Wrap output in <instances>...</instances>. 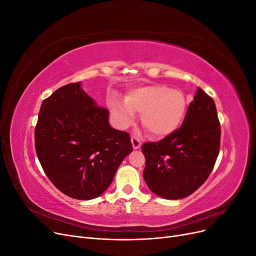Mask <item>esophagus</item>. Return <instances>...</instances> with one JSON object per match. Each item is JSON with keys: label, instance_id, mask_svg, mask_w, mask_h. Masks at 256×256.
<instances>
[{"label": "esophagus", "instance_id": "34e87169", "mask_svg": "<svg viewBox=\"0 0 256 256\" xmlns=\"http://www.w3.org/2000/svg\"><path fill=\"white\" fill-rule=\"evenodd\" d=\"M131 143H132L134 150H138L141 147V141L136 136H131Z\"/></svg>", "mask_w": 256, "mask_h": 256}]
</instances>
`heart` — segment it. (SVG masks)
<instances>
[{
  "label": "heart",
  "instance_id": "obj_1",
  "mask_svg": "<svg viewBox=\"0 0 256 256\" xmlns=\"http://www.w3.org/2000/svg\"><path fill=\"white\" fill-rule=\"evenodd\" d=\"M110 108L118 127L127 128L132 124L136 112H141V120L147 131L162 138L174 132L180 125L187 102L180 90L152 84L130 90L126 102H112Z\"/></svg>",
  "mask_w": 256,
  "mask_h": 256
}]
</instances>
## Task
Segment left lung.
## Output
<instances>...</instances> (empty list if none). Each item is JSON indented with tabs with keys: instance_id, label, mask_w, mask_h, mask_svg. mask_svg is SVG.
I'll return each mask as SVG.
<instances>
[{
	"instance_id": "1",
	"label": "left lung",
	"mask_w": 256,
	"mask_h": 256,
	"mask_svg": "<svg viewBox=\"0 0 256 256\" xmlns=\"http://www.w3.org/2000/svg\"><path fill=\"white\" fill-rule=\"evenodd\" d=\"M221 129L214 99L198 88L182 125L159 142L142 146L144 180L166 200L187 198L212 173L220 150Z\"/></svg>"
}]
</instances>
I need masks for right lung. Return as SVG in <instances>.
Returning a JSON list of instances; mask_svg holds the SVG:
<instances>
[{
  "label": "right lung",
  "mask_w": 256,
  "mask_h": 256,
  "mask_svg": "<svg viewBox=\"0 0 256 256\" xmlns=\"http://www.w3.org/2000/svg\"><path fill=\"white\" fill-rule=\"evenodd\" d=\"M35 148L51 182L64 194L86 200L108 189L132 145L127 132L110 126L109 111L76 82L42 102Z\"/></svg>",
  "instance_id": "right-lung-1"
}]
</instances>
